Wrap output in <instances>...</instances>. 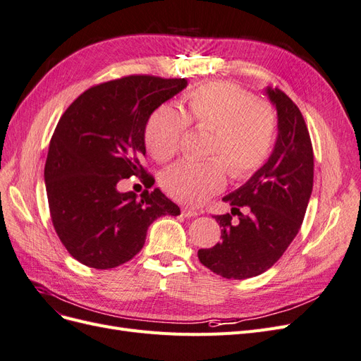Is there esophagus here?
I'll use <instances>...</instances> for the list:
<instances>
[{
	"label": "esophagus",
	"mask_w": 361,
	"mask_h": 361,
	"mask_svg": "<svg viewBox=\"0 0 361 361\" xmlns=\"http://www.w3.org/2000/svg\"><path fill=\"white\" fill-rule=\"evenodd\" d=\"M182 215L191 218V216H197L199 212L195 211V209H191V207H183V209H182Z\"/></svg>",
	"instance_id": "obj_1"
}]
</instances>
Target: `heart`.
I'll return each instance as SVG.
<instances>
[{"instance_id": "obj_1", "label": "heart", "mask_w": 361, "mask_h": 361, "mask_svg": "<svg viewBox=\"0 0 361 361\" xmlns=\"http://www.w3.org/2000/svg\"><path fill=\"white\" fill-rule=\"evenodd\" d=\"M188 125L211 129L206 161H180L162 176L170 197L187 204H202L220 192L227 171L247 179L265 166L276 145L279 120L265 101L251 99L232 82H206L183 97V110L162 104L147 118L145 143L158 162H167L180 149Z\"/></svg>"}]
</instances>
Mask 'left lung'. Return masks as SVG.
Returning <instances> with one entry per match:
<instances>
[{"instance_id": "1", "label": "left lung", "mask_w": 361, "mask_h": 361, "mask_svg": "<svg viewBox=\"0 0 361 361\" xmlns=\"http://www.w3.org/2000/svg\"><path fill=\"white\" fill-rule=\"evenodd\" d=\"M267 93L279 116L276 147L264 167L223 199L232 211L215 215L221 241L197 253L224 279L255 277L276 264L300 232L313 188V147L300 108L280 89Z\"/></svg>"}]
</instances>
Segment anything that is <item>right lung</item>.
<instances>
[{"mask_svg":"<svg viewBox=\"0 0 361 361\" xmlns=\"http://www.w3.org/2000/svg\"><path fill=\"white\" fill-rule=\"evenodd\" d=\"M187 87L183 78L129 75L96 84L60 117L49 143L45 183L52 226L69 255L82 265L110 269L143 248L147 227L162 215H179L158 188L118 192L143 167L145 128L157 108Z\"/></svg>","mask_w":361,"mask_h":361,"instance_id":"add662e5","label":"right lung"}]
</instances>
